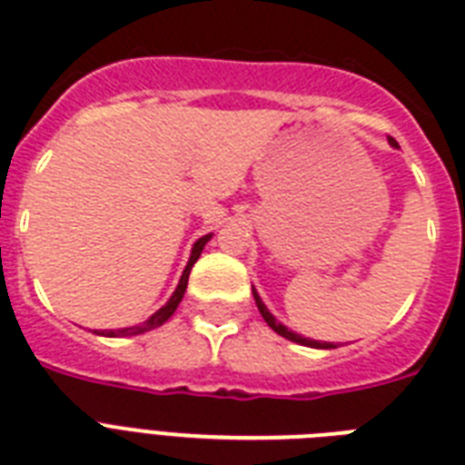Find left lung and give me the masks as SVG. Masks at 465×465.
I'll return each instance as SVG.
<instances>
[{
	"mask_svg": "<svg viewBox=\"0 0 465 465\" xmlns=\"http://www.w3.org/2000/svg\"><path fill=\"white\" fill-rule=\"evenodd\" d=\"M390 145L396 147L394 138H390ZM252 298H255V305H258V311H260V315H262V320H265V322L270 324L272 330L277 331L279 337L289 339V341H293V343H301V346H311V349H337L334 343H330V341H315V339H308V337H303V334H296V331L289 330L286 324L277 322V318H274V315H272V312L267 311V305L262 303V298L258 296V292H255V289H252Z\"/></svg>",
	"mask_w": 465,
	"mask_h": 465,
	"instance_id": "obj_1",
	"label": "left lung"
}]
</instances>
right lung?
Here are the masks:
<instances>
[{
	"label": "right lung",
	"instance_id": "1",
	"mask_svg": "<svg viewBox=\"0 0 465 465\" xmlns=\"http://www.w3.org/2000/svg\"><path fill=\"white\" fill-rule=\"evenodd\" d=\"M210 239H213V233H205V236H200V239L195 241L193 248H191V258H188V262H186V270H183V274H181V279H179V284H176V289H173L172 298H169L167 303L162 305L160 311L153 312V315H150V318H147L145 322L135 324V327H124V330L102 331V337H135V334H145V331L154 330V327H160V324L167 322V320L173 315V311L179 308L181 298H183V293H186L188 274H191V270H193V265H195V260L200 258V252H203V248H205V243Z\"/></svg>",
	"mask_w": 465,
	"mask_h": 465
}]
</instances>
